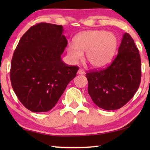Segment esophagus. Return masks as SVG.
<instances>
[{
	"label": "esophagus",
	"mask_w": 150,
	"mask_h": 150,
	"mask_svg": "<svg viewBox=\"0 0 150 150\" xmlns=\"http://www.w3.org/2000/svg\"><path fill=\"white\" fill-rule=\"evenodd\" d=\"M78 74H85V71H83V69H79V71H78Z\"/></svg>",
	"instance_id": "34e87169"
}]
</instances>
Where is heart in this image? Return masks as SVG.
<instances>
[{"label": "heart", "mask_w": 150, "mask_h": 150, "mask_svg": "<svg viewBox=\"0 0 150 150\" xmlns=\"http://www.w3.org/2000/svg\"><path fill=\"white\" fill-rule=\"evenodd\" d=\"M119 41L115 35L104 30H93L81 33L69 44L66 50L72 63H79L85 52L86 61L93 68L102 69L109 65L118 48Z\"/></svg>", "instance_id": "1"}]
</instances>
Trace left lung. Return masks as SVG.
I'll return each mask as SVG.
<instances>
[{"instance_id": "obj_1", "label": "left lung", "mask_w": 150, "mask_h": 150, "mask_svg": "<svg viewBox=\"0 0 150 150\" xmlns=\"http://www.w3.org/2000/svg\"><path fill=\"white\" fill-rule=\"evenodd\" d=\"M141 58L134 40L123 35L118 54L108 67L86 74L88 93L98 107L116 110L124 106L136 93L141 83Z\"/></svg>"}]
</instances>
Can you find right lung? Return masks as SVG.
<instances>
[{
    "label": "right lung",
    "mask_w": 150,
    "mask_h": 150,
    "mask_svg": "<svg viewBox=\"0 0 150 150\" xmlns=\"http://www.w3.org/2000/svg\"><path fill=\"white\" fill-rule=\"evenodd\" d=\"M63 32L61 25L38 24L23 35L14 51L12 87L20 102L32 112L52 109L79 70L61 59L67 45Z\"/></svg>",
    "instance_id": "add662e5"
}]
</instances>
